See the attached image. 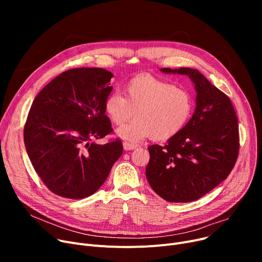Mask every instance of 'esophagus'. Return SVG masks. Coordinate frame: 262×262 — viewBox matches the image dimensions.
Segmentation results:
<instances>
[{"mask_svg": "<svg viewBox=\"0 0 262 262\" xmlns=\"http://www.w3.org/2000/svg\"><path fill=\"white\" fill-rule=\"evenodd\" d=\"M137 146L136 145H133L130 143H127V142H124L123 143V148L125 150H132V149H135Z\"/></svg>", "mask_w": 262, "mask_h": 262, "instance_id": "esophagus-1", "label": "esophagus"}]
</instances>
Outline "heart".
<instances>
[{
  "instance_id": "obj_1",
  "label": "heart",
  "mask_w": 262,
  "mask_h": 262,
  "mask_svg": "<svg viewBox=\"0 0 262 262\" xmlns=\"http://www.w3.org/2000/svg\"><path fill=\"white\" fill-rule=\"evenodd\" d=\"M192 109L193 101L187 90L148 74L133 77L124 86V96L114 92L104 102V112L116 125H122L136 112L135 121L116 130L128 143L150 137L157 141L172 139L186 126Z\"/></svg>"
}]
</instances>
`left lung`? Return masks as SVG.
Here are the masks:
<instances>
[{"label":"left lung","mask_w":262,"mask_h":262,"mask_svg":"<svg viewBox=\"0 0 262 262\" xmlns=\"http://www.w3.org/2000/svg\"><path fill=\"white\" fill-rule=\"evenodd\" d=\"M193 82L195 108L183 130L167 144L148 147V184L171 203H188L208 193L228 176L239 152L238 120L228 96L196 69H160Z\"/></svg>","instance_id":"left-lung-1"}]
</instances>
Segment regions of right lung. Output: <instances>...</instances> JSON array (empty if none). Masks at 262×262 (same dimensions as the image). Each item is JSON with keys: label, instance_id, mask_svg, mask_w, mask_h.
I'll return each instance as SVG.
<instances>
[{"label": "right lung", "instance_id": "obj_1", "mask_svg": "<svg viewBox=\"0 0 262 262\" xmlns=\"http://www.w3.org/2000/svg\"><path fill=\"white\" fill-rule=\"evenodd\" d=\"M113 76L102 68L72 69L35 98L24 126V144L35 171L53 193L73 200L92 195L121 157L120 140L93 141L113 132L104 112Z\"/></svg>", "mask_w": 262, "mask_h": 262}]
</instances>
